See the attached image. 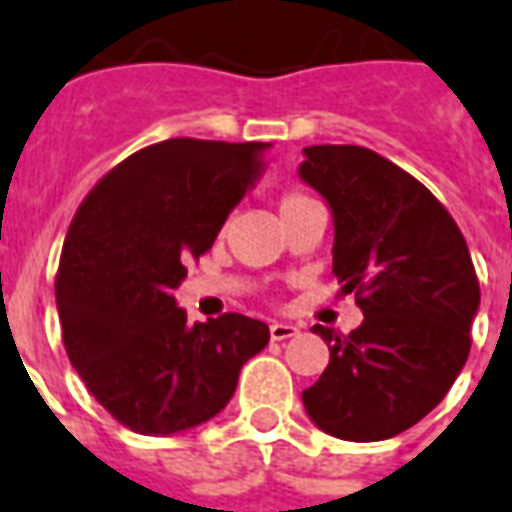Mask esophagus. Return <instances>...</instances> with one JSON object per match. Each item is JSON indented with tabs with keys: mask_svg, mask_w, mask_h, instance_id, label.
I'll use <instances>...</instances> for the list:
<instances>
[{
	"mask_svg": "<svg viewBox=\"0 0 512 512\" xmlns=\"http://www.w3.org/2000/svg\"><path fill=\"white\" fill-rule=\"evenodd\" d=\"M268 332H271V341H288L293 335H299V327H296V324H288V321H274V324L268 327Z\"/></svg>",
	"mask_w": 512,
	"mask_h": 512,
	"instance_id": "obj_1",
	"label": "esophagus"
}]
</instances>
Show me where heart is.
Segmentation results:
<instances>
[{
  "mask_svg": "<svg viewBox=\"0 0 512 512\" xmlns=\"http://www.w3.org/2000/svg\"><path fill=\"white\" fill-rule=\"evenodd\" d=\"M305 202H310V196H305V194H285L280 199V213H285V210H291V207H296V205H305Z\"/></svg>",
  "mask_w": 512,
  "mask_h": 512,
  "instance_id": "b5f03b06",
  "label": "heart"
}]
</instances>
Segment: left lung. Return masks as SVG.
<instances>
[{
    "label": "left lung",
    "mask_w": 512,
    "mask_h": 512,
    "mask_svg": "<svg viewBox=\"0 0 512 512\" xmlns=\"http://www.w3.org/2000/svg\"><path fill=\"white\" fill-rule=\"evenodd\" d=\"M299 177L327 202L332 274L363 324H316L330 366L302 402L341 441H385L430 413L466 366L480 282L446 207L366 146H307Z\"/></svg>",
    "instance_id": "1"
}]
</instances>
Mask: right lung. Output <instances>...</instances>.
Masks as SVG:
<instances>
[{
  "label": "right lung",
  "instance_id": "1",
  "mask_svg": "<svg viewBox=\"0 0 512 512\" xmlns=\"http://www.w3.org/2000/svg\"><path fill=\"white\" fill-rule=\"evenodd\" d=\"M271 144L171 138L107 171L71 221L55 299L71 366L124 427L177 435L219 416L249 357L257 318L188 324L174 291L266 169Z\"/></svg>",
  "mask_w": 512,
  "mask_h": 512
}]
</instances>
